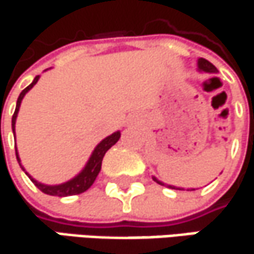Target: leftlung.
Instances as JSON below:
<instances>
[{
  "label": "left lung",
  "mask_w": 254,
  "mask_h": 254,
  "mask_svg": "<svg viewBox=\"0 0 254 254\" xmlns=\"http://www.w3.org/2000/svg\"><path fill=\"white\" fill-rule=\"evenodd\" d=\"M197 71H200V72H217L218 69L209 62V61H206V59L203 58H199L197 59ZM154 179V182H157L158 185H163V186H166L163 182H160L157 177H152ZM169 188H172V189H179V190H183V188H176V186H170V185H167ZM190 190H195V189H190Z\"/></svg>",
  "instance_id": "left-lung-1"
}]
</instances>
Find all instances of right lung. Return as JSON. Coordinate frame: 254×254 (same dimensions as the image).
<instances>
[{
	"mask_svg": "<svg viewBox=\"0 0 254 254\" xmlns=\"http://www.w3.org/2000/svg\"><path fill=\"white\" fill-rule=\"evenodd\" d=\"M39 78H40V75L35 77L33 82H32L30 85H27V87L20 93V96H18V99H17V106H15V112H14V115H12V121H11V127H12V133H14V138H15V121H17V115H18V110H20L21 100L24 99L26 93H27V91H30V90L33 88V85H35L36 82L39 81ZM119 138H121V130H116V132H113L112 135H109V136H106L104 139H102V141L97 144V147L93 150L91 155H90V158H88V161L85 163L84 169L81 170L80 173L77 174L75 177H72L71 180H68V182H65V183H61V185H43V183H40V182L35 180L30 174L24 170V167L21 166V160H20V157H18V152H17V150H15V155H17V161H18L20 167H21V169L26 172V174L32 179V182L35 183L36 188H37V189H40L43 193H46V195H51V196L78 195V193L85 192V190H87L93 183H94L96 177H97L99 173H100L102 161H103L104 154L107 152V150H109L110 147H113V145L119 141Z\"/></svg>",
	"mask_w": 254,
	"mask_h": 254,
	"instance_id": "add662e5",
	"label": "right lung"
}]
</instances>
